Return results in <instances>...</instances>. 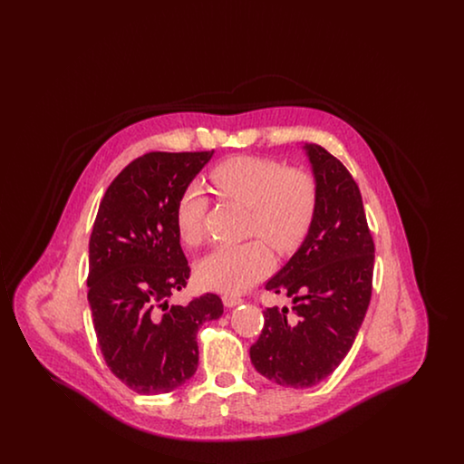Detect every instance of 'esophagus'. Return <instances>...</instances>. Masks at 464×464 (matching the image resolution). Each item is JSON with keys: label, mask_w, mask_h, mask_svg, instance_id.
<instances>
[{"label": "esophagus", "mask_w": 464, "mask_h": 464, "mask_svg": "<svg viewBox=\"0 0 464 464\" xmlns=\"http://www.w3.org/2000/svg\"><path fill=\"white\" fill-rule=\"evenodd\" d=\"M222 303L226 308H235L238 304H242L243 301L240 297H235V295H222Z\"/></svg>", "instance_id": "34e87169"}]
</instances>
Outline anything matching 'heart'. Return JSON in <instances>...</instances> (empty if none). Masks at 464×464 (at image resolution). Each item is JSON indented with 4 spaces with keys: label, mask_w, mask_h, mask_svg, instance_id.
Listing matches in <instances>:
<instances>
[{
    "label": "heart",
    "mask_w": 464,
    "mask_h": 464,
    "mask_svg": "<svg viewBox=\"0 0 464 464\" xmlns=\"http://www.w3.org/2000/svg\"><path fill=\"white\" fill-rule=\"evenodd\" d=\"M210 188L226 199L248 207L246 233L263 237L275 250L287 254L308 235L316 210V182L308 172L287 169L261 156H235L208 174ZM207 198L198 186L182 191L176 205V229L186 245L203 237ZM273 267V256L261 240L219 245L197 265L199 285L224 294H242Z\"/></svg>",
    "instance_id": "b5f03b06"
}]
</instances>
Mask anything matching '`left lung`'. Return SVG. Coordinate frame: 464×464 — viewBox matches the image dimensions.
Here are the masks:
<instances>
[{
	"label": "left lung",
	"instance_id": "1",
	"mask_svg": "<svg viewBox=\"0 0 464 464\" xmlns=\"http://www.w3.org/2000/svg\"><path fill=\"white\" fill-rule=\"evenodd\" d=\"M316 182V210L297 252L266 290L285 294L292 308H266L250 346L259 374L287 388H311L352 350L371 303L374 240L360 189L348 169L318 144H304Z\"/></svg>",
	"mask_w": 464,
	"mask_h": 464
}]
</instances>
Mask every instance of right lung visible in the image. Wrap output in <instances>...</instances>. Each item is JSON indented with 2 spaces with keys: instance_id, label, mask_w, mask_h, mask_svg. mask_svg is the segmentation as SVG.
<instances>
[{
  "instance_id": "obj_1",
  "label": "right lung",
  "mask_w": 464,
  "mask_h": 464,
  "mask_svg": "<svg viewBox=\"0 0 464 464\" xmlns=\"http://www.w3.org/2000/svg\"><path fill=\"white\" fill-rule=\"evenodd\" d=\"M212 155L139 156L111 182L93 222L87 278L93 329L111 372L139 395L169 393L193 377L197 332L224 311L216 294L186 306L169 303L189 278L177 199Z\"/></svg>"
}]
</instances>
